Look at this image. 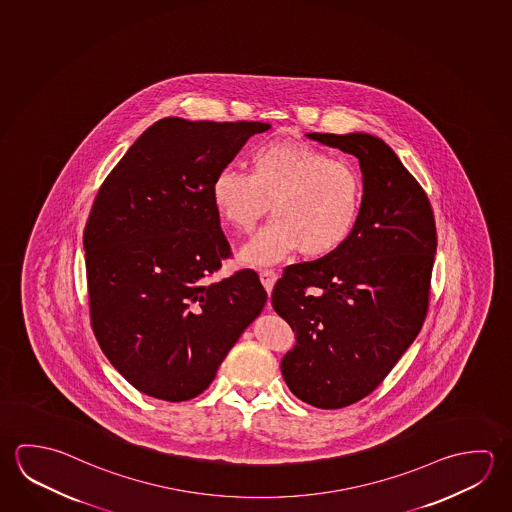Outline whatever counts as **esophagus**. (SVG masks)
Segmentation results:
<instances>
[{
  "mask_svg": "<svg viewBox=\"0 0 512 512\" xmlns=\"http://www.w3.org/2000/svg\"><path fill=\"white\" fill-rule=\"evenodd\" d=\"M260 282H262V286L266 287V291H271L273 286H275V282H277L278 275L273 271V269H260L259 271Z\"/></svg>",
  "mask_w": 512,
  "mask_h": 512,
  "instance_id": "1",
  "label": "esophagus"
}]
</instances>
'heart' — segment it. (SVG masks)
I'll list each match as a JSON object with an SVG mask.
<instances>
[{
  "label": "heart",
  "instance_id": "1",
  "mask_svg": "<svg viewBox=\"0 0 512 512\" xmlns=\"http://www.w3.org/2000/svg\"><path fill=\"white\" fill-rule=\"evenodd\" d=\"M212 203L237 234L252 235L269 207L275 223L243 252L269 264L298 250L304 259L340 252L363 214L358 169L300 140H271L250 154V172L225 167L212 180Z\"/></svg>",
  "mask_w": 512,
  "mask_h": 512
}]
</instances>
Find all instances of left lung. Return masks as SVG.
Wrapping results in <instances>:
<instances>
[{"mask_svg":"<svg viewBox=\"0 0 512 512\" xmlns=\"http://www.w3.org/2000/svg\"><path fill=\"white\" fill-rule=\"evenodd\" d=\"M359 160L363 214L331 257L287 266L271 305L296 332L282 376L304 403L332 410L383 383L421 332L437 228L426 192L394 151L367 133H309Z\"/></svg>","mask_w":512,"mask_h":512,"instance_id":"1","label":"left lung"}]
</instances>
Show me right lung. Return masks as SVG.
<instances>
[{
  "mask_svg": "<svg viewBox=\"0 0 512 512\" xmlns=\"http://www.w3.org/2000/svg\"><path fill=\"white\" fill-rule=\"evenodd\" d=\"M262 122L158 120L109 172L84 226L91 329L136 390L203 394L268 293L253 269L214 280L232 248L212 180Z\"/></svg>",
  "mask_w": 512,
  "mask_h": 512,
  "instance_id": "obj_1",
  "label": "right lung"
}]
</instances>
